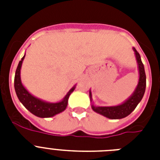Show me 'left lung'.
Segmentation results:
<instances>
[{"label": "left lung", "mask_w": 160, "mask_h": 160, "mask_svg": "<svg viewBox=\"0 0 160 160\" xmlns=\"http://www.w3.org/2000/svg\"><path fill=\"white\" fill-rule=\"evenodd\" d=\"M133 50L134 51V55H135L137 63H138V70H139V82L133 94L124 102L115 106H96L92 103V95H91V91L90 90V98L92 109L108 119H119L128 116L134 111L138 104L141 101L145 92L146 75H145L144 65L142 63L139 52L135 50V48H133Z\"/></svg>", "instance_id": "1"}]
</instances>
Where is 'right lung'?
Wrapping results in <instances>:
<instances>
[{
    "label": "right lung",
    "instance_id": "obj_1",
    "mask_svg": "<svg viewBox=\"0 0 160 160\" xmlns=\"http://www.w3.org/2000/svg\"><path fill=\"white\" fill-rule=\"evenodd\" d=\"M25 56H26V54L19 62L18 66L16 68L15 80H14L15 90H16V95H17L19 100L31 114H35L36 116L40 117V118H50V117H53L55 114H60L64 111L67 107L68 100H69L70 94L75 89V85H74L69 90V92L60 102L50 103L41 100L37 97H35L24 87V85L21 83V69Z\"/></svg>",
    "mask_w": 160,
    "mask_h": 160
}]
</instances>
